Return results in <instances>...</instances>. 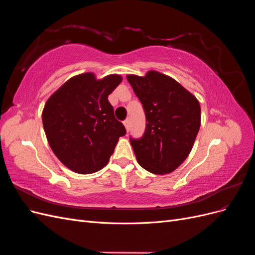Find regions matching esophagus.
I'll list each match as a JSON object with an SVG mask.
<instances>
[{"mask_svg": "<svg viewBox=\"0 0 255 255\" xmlns=\"http://www.w3.org/2000/svg\"><path fill=\"white\" fill-rule=\"evenodd\" d=\"M123 125H125V127H126L127 130L128 132V130H129V120H128V119H127V120L123 121Z\"/></svg>", "mask_w": 255, "mask_h": 255, "instance_id": "obj_1", "label": "esophagus"}]
</instances>
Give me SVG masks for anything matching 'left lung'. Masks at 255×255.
I'll return each mask as SVG.
<instances>
[{"mask_svg":"<svg viewBox=\"0 0 255 255\" xmlns=\"http://www.w3.org/2000/svg\"><path fill=\"white\" fill-rule=\"evenodd\" d=\"M145 114V130L130 138L138 164L154 174L174 171L186 159L201 125L197 98L168 75L149 71L127 76Z\"/></svg>","mask_w":255,"mask_h":255,"instance_id":"obj_1","label":"left lung"}]
</instances>
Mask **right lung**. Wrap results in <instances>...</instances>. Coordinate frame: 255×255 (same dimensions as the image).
Here are the masks:
<instances>
[{"instance_id":"add662e5","label":"right lung","mask_w":255,"mask_h":255,"mask_svg":"<svg viewBox=\"0 0 255 255\" xmlns=\"http://www.w3.org/2000/svg\"><path fill=\"white\" fill-rule=\"evenodd\" d=\"M118 74L97 80L87 72L73 76L49 98L42 111L48 142L70 170L89 174L109 163L125 126L115 118L109 96L121 83Z\"/></svg>"}]
</instances>
